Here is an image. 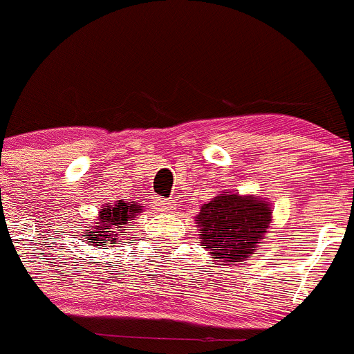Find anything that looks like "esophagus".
Wrapping results in <instances>:
<instances>
[{"mask_svg": "<svg viewBox=\"0 0 354 354\" xmlns=\"http://www.w3.org/2000/svg\"><path fill=\"white\" fill-rule=\"evenodd\" d=\"M155 204H157V207L160 211H164V213H171V211L176 209V203H174L173 199H155Z\"/></svg>", "mask_w": 354, "mask_h": 354, "instance_id": "obj_1", "label": "esophagus"}]
</instances>
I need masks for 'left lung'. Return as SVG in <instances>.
Masks as SVG:
<instances>
[{
	"label": "left lung",
	"mask_w": 354,
	"mask_h": 354,
	"mask_svg": "<svg viewBox=\"0 0 354 354\" xmlns=\"http://www.w3.org/2000/svg\"><path fill=\"white\" fill-rule=\"evenodd\" d=\"M272 209L267 201L222 192L203 204L196 223L203 248L216 262H241L266 239Z\"/></svg>",
	"instance_id": "left-lung-1"
}]
</instances>
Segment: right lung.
I'll use <instances>...</instances> for the list:
<instances>
[{"mask_svg":"<svg viewBox=\"0 0 354 354\" xmlns=\"http://www.w3.org/2000/svg\"><path fill=\"white\" fill-rule=\"evenodd\" d=\"M141 213L140 204L117 201L111 206H104L99 211L95 225L85 227L84 234L87 236L88 243L95 246H108V244H118L120 237L125 236V230L132 229V220Z\"/></svg>","mask_w":354,"mask_h":354,"instance_id":"right-lung-1","label":"right lung"}]
</instances>
